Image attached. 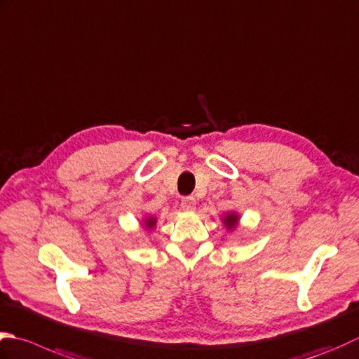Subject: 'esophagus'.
Returning a JSON list of instances; mask_svg holds the SVG:
<instances>
[{"label": "esophagus", "instance_id": "obj_1", "mask_svg": "<svg viewBox=\"0 0 359 359\" xmlns=\"http://www.w3.org/2000/svg\"><path fill=\"white\" fill-rule=\"evenodd\" d=\"M180 207L184 212H194L196 210V199L191 198V196H188V198H184L180 202Z\"/></svg>", "mask_w": 359, "mask_h": 359}]
</instances>
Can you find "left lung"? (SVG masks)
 <instances>
[{"instance_id":"left-lung-1","label":"left lung","mask_w":359,"mask_h":359,"mask_svg":"<svg viewBox=\"0 0 359 359\" xmlns=\"http://www.w3.org/2000/svg\"><path fill=\"white\" fill-rule=\"evenodd\" d=\"M238 219H240V216H238L236 213H229V215L224 216L222 222H224V226L227 227V230H233L236 227Z\"/></svg>"}]
</instances>
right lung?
<instances>
[{
  "label": "right lung",
  "mask_w": 359,
  "mask_h": 359,
  "mask_svg": "<svg viewBox=\"0 0 359 359\" xmlns=\"http://www.w3.org/2000/svg\"><path fill=\"white\" fill-rule=\"evenodd\" d=\"M156 222H157L156 217H147V219H144V226H146V229H154Z\"/></svg>",
  "instance_id": "1"
}]
</instances>
